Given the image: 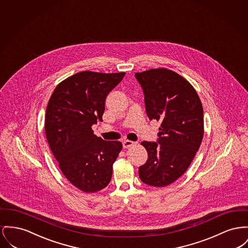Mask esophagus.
<instances>
[{
    "label": "esophagus",
    "mask_w": 248,
    "mask_h": 248,
    "mask_svg": "<svg viewBox=\"0 0 248 248\" xmlns=\"http://www.w3.org/2000/svg\"><path fill=\"white\" fill-rule=\"evenodd\" d=\"M136 144L134 141H131V140H124V142H123V147L124 148V149H126V148H129V147H131V146H134Z\"/></svg>",
    "instance_id": "esophagus-1"
}]
</instances>
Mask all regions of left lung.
Masks as SVG:
<instances>
[{"label": "left lung", "instance_id": "left-lung-1", "mask_svg": "<svg viewBox=\"0 0 248 248\" xmlns=\"http://www.w3.org/2000/svg\"><path fill=\"white\" fill-rule=\"evenodd\" d=\"M135 77L149 119L161 122L157 142H141L148 160L139 168L140 178L151 186H167L186 171L202 144V105L194 87L174 71L150 69Z\"/></svg>", "mask_w": 248, "mask_h": 248}]
</instances>
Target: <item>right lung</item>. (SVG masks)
I'll return each mask as SVG.
<instances>
[{
    "mask_svg": "<svg viewBox=\"0 0 248 248\" xmlns=\"http://www.w3.org/2000/svg\"><path fill=\"white\" fill-rule=\"evenodd\" d=\"M125 73L83 71L59 83L47 103L46 137L65 178L86 193L105 188L123 145L96 137L92 125L102 121L108 93Z\"/></svg>",
    "mask_w": 248,
    "mask_h": 248,
    "instance_id": "right-lung-1",
    "label": "right lung"
}]
</instances>
